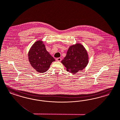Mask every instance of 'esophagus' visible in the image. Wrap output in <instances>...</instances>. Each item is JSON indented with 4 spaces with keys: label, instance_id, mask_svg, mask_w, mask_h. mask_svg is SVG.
Listing matches in <instances>:
<instances>
[{
    "label": "esophagus",
    "instance_id": "34e87169",
    "mask_svg": "<svg viewBox=\"0 0 120 120\" xmlns=\"http://www.w3.org/2000/svg\"><path fill=\"white\" fill-rule=\"evenodd\" d=\"M56 60H57V61L60 62V61H61V60H62V58H56Z\"/></svg>",
    "mask_w": 120,
    "mask_h": 120
}]
</instances>
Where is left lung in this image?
Wrapping results in <instances>:
<instances>
[{
	"mask_svg": "<svg viewBox=\"0 0 120 120\" xmlns=\"http://www.w3.org/2000/svg\"><path fill=\"white\" fill-rule=\"evenodd\" d=\"M89 57L87 50L81 43L70 45L66 56L61 61L66 70L72 74H76L87 66Z\"/></svg>",
	"mask_w": 120,
	"mask_h": 120,
	"instance_id": "1",
	"label": "left lung"
}]
</instances>
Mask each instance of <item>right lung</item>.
<instances>
[{"label": "right lung", "instance_id": "1", "mask_svg": "<svg viewBox=\"0 0 120 120\" xmlns=\"http://www.w3.org/2000/svg\"><path fill=\"white\" fill-rule=\"evenodd\" d=\"M28 59L31 66L38 73H43L48 70L52 62L55 61L46 50L43 41H35L30 49Z\"/></svg>", "mask_w": 120, "mask_h": 120}]
</instances>
